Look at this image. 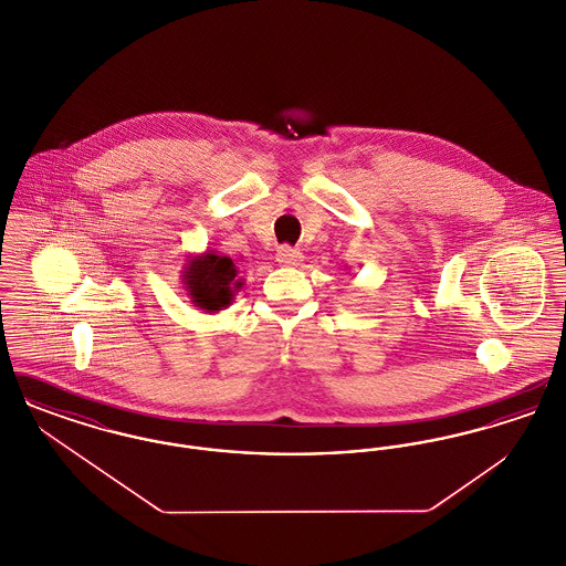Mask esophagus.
<instances>
[{
    "mask_svg": "<svg viewBox=\"0 0 566 566\" xmlns=\"http://www.w3.org/2000/svg\"><path fill=\"white\" fill-rule=\"evenodd\" d=\"M275 259L280 265H296L301 261V252L293 245H280Z\"/></svg>",
    "mask_w": 566,
    "mask_h": 566,
    "instance_id": "34e87169",
    "label": "esophagus"
}]
</instances>
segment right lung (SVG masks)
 <instances>
[{
	"label": "right lung",
	"instance_id": "add662e5",
	"mask_svg": "<svg viewBox=\"0 0 566 566\" xmlns=\"http://www.w3.org/2000/svg\"><path fill=\"white\" fill-rule=\"evenodd\" d=\"M182 273V284L190 303L208 314L229 307L242 291L243 280L238 277L240 268L231 256L218 254L214 250L189 256Z\"/></svg>",
	"mask_w": 566,
	"mask_h": 566
}]
</instances>
